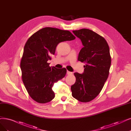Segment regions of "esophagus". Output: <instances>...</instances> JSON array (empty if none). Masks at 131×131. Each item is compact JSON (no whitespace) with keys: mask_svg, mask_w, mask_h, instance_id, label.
<instances>
[{"mask_svg":"<svg viewBox=\"0 0 131 131\" xmlns=\"http://www.w3.org/2000/svg\"><path fill=\"white\" fill-rule=\"evenodd\" d=\"M72 72H70V71H67V74H68V75H71V74H72Z\"/></svg>","mask_w":131,"mask_h":131,"instance_id":"esophagus-1","label":"esophagus"}]
</instances>
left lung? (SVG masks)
Listing matches in <instances>:
<instances>
[{"label": "left lung", "instance_id": "1", "mask_svg": "<svg viewBox=\"0 0 131 131\" xmlns=\"http://www.w3.org/2000/svg\"><path fill=\"white\" fill-rule=\"evenodd\" d=\"M73 33L84 46L78 60L86 65L83 74L74 73L76 81L71 86L72 95L80 102L87 103L98 96L107 80L111 64L110 48L103 37L89 29H80Z\"/></svg>", "mask_w": 131, "mask_h": 131}]
</instances>
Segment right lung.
<instances>
[{"mask_svg": "<svg viewBox=\"0 0 131 131\" xmlns=\"http://www.w3.org/2000/svg\"><path fill=\"white\" fill-rule=\"evenodd\" d=\"M75 38L69 31L47 27L34 33L26 41L20 62L22 80L28 94L37 102L45 104L54 98L52 87L64 78L67 71L50 67L47 61L54 54L58 43Z\"/></svg>", "mask_w": 131, "mask_h": 131, "instance_id": "1", "label": "right lung"}]
</instances>
